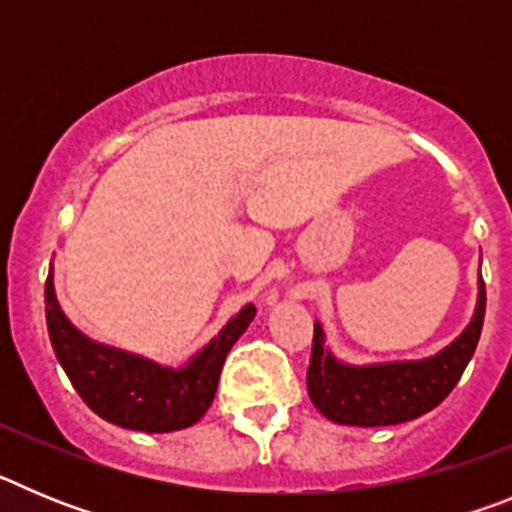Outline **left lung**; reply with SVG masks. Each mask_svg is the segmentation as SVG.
Listing matches in <instances>:
<instances>
[{"mask_svg": "<svg viewBox=\"0 0 512 512\" xmlns=\"http://www.w3.org/2000/svg\"><path fill=\"white\" fill-rule=\"evenodd\" d=\"M477 307L469 325L438 354L410 361L348 364L325 346L315 320L307 395L328 420L359 428L397 425L433 410L446 400L474 356L485 323V282H477Z\"/></svg>", "mask_w": 512, "mask_h": 512, "instance_id": "left-lung-1", "label": "left lung"}]
</instances>
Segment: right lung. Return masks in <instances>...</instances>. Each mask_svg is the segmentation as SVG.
Masks as SVG:
<instances>
[{
  "instance_id": "obj_1",
  "label": "right lung",
  "mask_w": 512,
  "mask_h": 512,
  "mask_svg": "<svg viewBox=\"0 0 512 512\" xmlns=\"http://www.w3.org/2000/svg\"><path fill=\"white\" fill-rule=\"evenodd\" d=\"M253 315L256 307H241L187 364L164 366L84 336L58 305L53 264L45 282V323L58 364L99 418L128 431L171 433L197 423L215 400L225 356Z\"/></svg>"
}]
</instances>
